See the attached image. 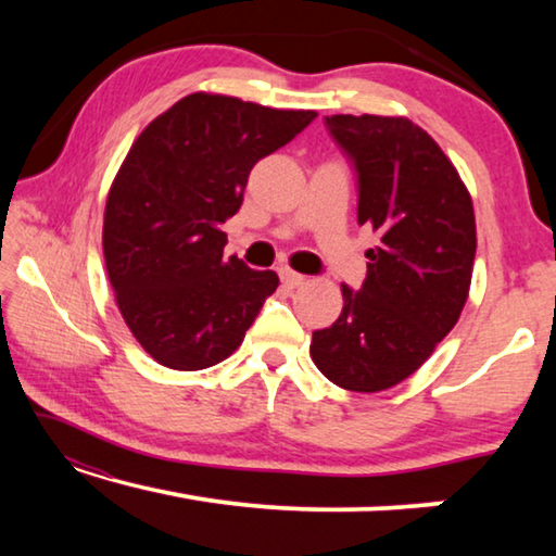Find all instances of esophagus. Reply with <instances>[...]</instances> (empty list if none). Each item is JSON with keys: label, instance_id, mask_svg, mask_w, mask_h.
<instances>
[{"label": "esophagus", "instance_id": "34e87169", "mask_svg": "<svg viewBox=\"0 0 556 556\" xmlns=\"http://www.w3.org/2000/svg\"><path fill=\"white\" fill-rule=\"evenodd\" d=\"M279 279H281V285L289 289H296L306 281L304 275H299V271H291V269H279Z\"/></svg>", "mask_w": 556, "mask_h": 556}]
</instances>
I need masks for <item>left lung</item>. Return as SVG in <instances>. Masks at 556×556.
<instances>
[{
	"instance_id": "1",
	"label": "left lung",
	"mask_w": 556,
	"mask_h": 556,
	"mask_svg": "<svg viewBox=\"0 0 556 556\" xmlns=\"http://www.w3.org/2000/svg\"><path fill=\"white\" fill-rule=\"evenodd\" d=\"M328 135L351 162L357 223L380 232L361 289L314 331L316 368L343 390L380 392L419 368L456 326L476 257L473 203L454 164L404 117L331 115Z\"/></svg>"
}]
</instances>
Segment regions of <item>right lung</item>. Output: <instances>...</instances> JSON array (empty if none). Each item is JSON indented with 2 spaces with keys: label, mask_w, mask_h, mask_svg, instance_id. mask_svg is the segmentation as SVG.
Instances as JSON below:
<instances>
[{
  "label": "right lung",
  "mask_w": 556,
  "mask_h": 556,
  "mask_svg": "<svg viewBox=\"0 0 556 556\" xmlns=\"http://www.w3.org/2000/svg\"><path fill=\"white\" fill-rule=\"evenodd\" d=\"M314 119V110L193 92L131 144L108 195L102 250L122 318L156 363L225 361L275 294V271L223 257L220 225L240 211L252 166Z\"/></svg>",
  "instance_id": "obj_1"
}]
</instances>
